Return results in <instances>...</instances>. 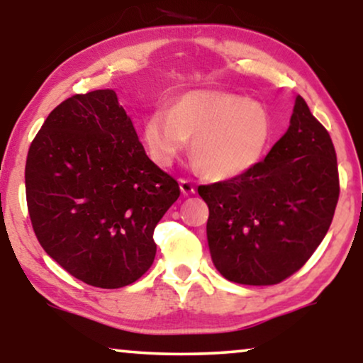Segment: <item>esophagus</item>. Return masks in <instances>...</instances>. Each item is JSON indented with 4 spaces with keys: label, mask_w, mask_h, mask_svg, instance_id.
<instances>
[{
    "label": "esophagus",
    "mask_w": 363,
    "mask_h": 363,
    "mask_svg": "<svg viewBox=\"0 0 363 363\" xmlns=\"http://www.w3.org/2000/svg\"><path fill=\"white\" fill-rule=\"evenodd\" d=\"M180 190L185 196L188 195H193L195 193V186H193V183L190 180H185V178H182L180 180Z\"/></svg>",
    "instance_id": "esophagus-1"
}]
</instances>
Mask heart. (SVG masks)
Listing matches in <instances>:
<instances>
[{
    "label": "heart",
    "mask_w": 363,
    "mask_h": 363,
    "mask_svg": "<svg viewBox=\"0 0 363 363\" xmlns=\"http://www.w3.org/2000/svg\"><path fill=\"white\" fill-rule=\"evenodd\" d=\"M148 155L168 167L185 150L188 138L196 167L218 182L251 172L269 147L272 118L267 108L241 94L198 89L183 94L170 111L157 107L142 128Z\"/></svg>",
    "instance_id": "1"
}]
</instances>
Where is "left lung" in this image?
Instances as JSON below:
<instances>
[{
    "mask_svg": "<svg viewBox=\"0 0 363 363\" xmlns=\"http://www.w3.org/2000/svg\"><path fill=\"white\" fill-rule=\"evenodd\" d=\"M213 264L228 281L271 286L299 271L329 231L339 200L334 143L296 97L289 128L235 180L201 185Z\"/></svg>",
    "mask_w": 363,
    "mask_h": 363,
    "instance_id": "1",
    "label": "left lung"
}]
</instances>
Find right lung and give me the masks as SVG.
Segmentation results:
<instances>
[{
  "label": "right lung",
  "instance_id": "obj_1",
  "mask_svg": "<svg viewBox=\"0 0 363 363\" xmlns=\"http://www.w3.org/2000/svg\"><path fill=\"white\" fill-rule=\"evenodd\" d=\"M26 200L43 250L89 286L117 289L152 266L177 180L147 157L112 89L54 108L29 147Z\"/></svg>",
  "mask_w": 363,
  "mask_h": 363
}]
</instances>
